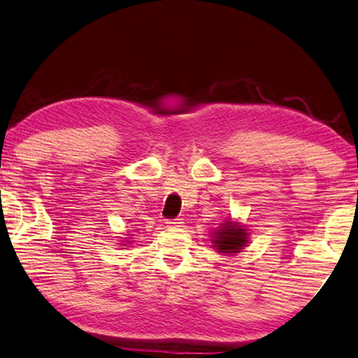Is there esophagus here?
<instances>
[{"instance_id":"obj_1","label":"esophagus","mask_w":358,"mask_h":358,"mask_svg":"<svg viewBox=\"0 0 358 358\" xmlns=\"http://www.w3.org/2000/svg\"><path fill=\"white\" fill-rule=\"evenodd\" d=\"M166 224L169 227H179L180 224H182V220H180V217H174V220H168Z\"/></svg>"}]
</instances>
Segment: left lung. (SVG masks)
Segmentation results:
<instances>
[{
  "label": "left lung",
  "mask_w": 358,
  "mask_h": 358,
  "mask_svg": "<svg viewBox=\"0 0 358 358\" xmlns=\"http://www.w3.org/2000/svg\"><path fill=\"white\" fill-rule=\"evenodd\" d=\"M217 252L222 253H236L247 243V232L242 226L236 222H222V226L215 232L213 239Z\"/></svg>",
  "instance_id": "8db88e82"
}]
</instances>
